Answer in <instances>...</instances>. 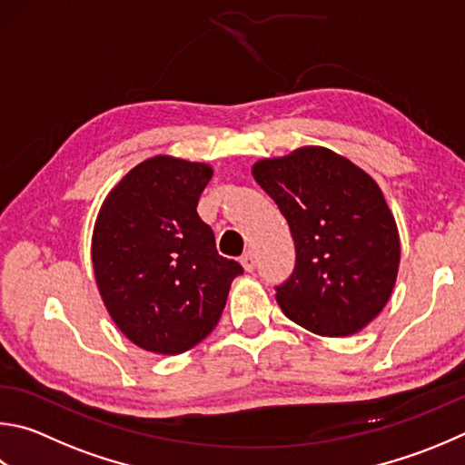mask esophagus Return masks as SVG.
I'll use <instances>...</instances> for the list:
<instances>
[{"label": "esophagus", "mask_w": 465, "mask_h": 465, "mask_svg": "<svg viewBox=\"0 0 465 465\" xmlns=\"http://www.w3.org/2000/svg\"><path fill=\"white\" fill-rule=\"evenodd\" d=\"M240 262H242V266H243V270H246V272H252V270L256 268V260H254V254H252L250 250H248V252H243L242 258H240Z\"/></svg>", "instance_id": "1"}]
</instances>
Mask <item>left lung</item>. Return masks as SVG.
<instances>
[{"label":"left lung","instance_id":"obj_1","mask_svg":"<svg viewBox=\"0 0 465 465\" xmlns=\"http://www.w3.org/2000/svg\"><path fill=\"white\" fill-rule=\"evenodd\" d=\"M252 174L289 222L297 250L291 278L276 286L282 313L323 337L361 331L391 299L401 262L376 181L323 146L258 160Z\"/></svg>","mask_w":465,"mask_h":465}]
</instances>
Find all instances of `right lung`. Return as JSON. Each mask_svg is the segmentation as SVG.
<instances>
[{
	"label": "right lung",
	"mask_w": 465,
	"mask_h": 465,
	"mask_svg": "<svg viewBox=\"0 0 465 465\" xmlns=\"http://www.w3.org/2000/svg\"><path fill=\"white\" fill-rule=\"evenodd\" d=\"M213 168L152 156L109 191L91 240L101 299L138 348L163 356L191 350L213 331L232 281L243 272L217 254L197 203Z\"/></svg>",
	"instance_id": "add662e5"
}]
</instances>
